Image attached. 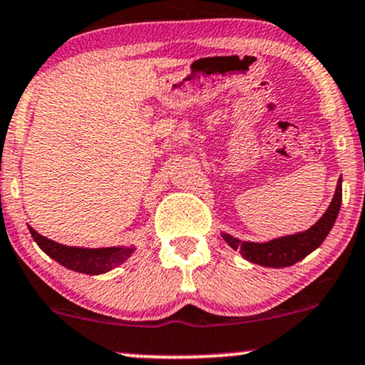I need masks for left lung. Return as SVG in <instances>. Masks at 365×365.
Listing matches in <instances>:
<instances>
[{
	"label": "left lung",
	"instance_id": "left-lung-1",
	"mask_svg": "<svg viewBox=\"0 0 365 365\" xmlns=\"http://www.w3.org/2000/svg\"><path fill=\"white\" fill-rule=\"evenodd\" d=\"M341 207V178L338 179L335 195H333L331 203L323 217L316 222L314 225L309 227L304 232H297L292 235H284V237L272 239L267 242H250L241 241V239L234 237V235L222 232L224 241L229 244L232 250H237L242 255L244 259L251 261V263L259 264V267L268 268H285L292 267L311 255L312 251L318 250L323 244L329 230L335 225V220L340 213Z\"/></svg>",
	"mask_w": 365,
	"mask_h": 365
}]
</instances>
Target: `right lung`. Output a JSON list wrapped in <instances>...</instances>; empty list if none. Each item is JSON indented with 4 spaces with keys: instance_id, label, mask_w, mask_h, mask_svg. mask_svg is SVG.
Returning a JSON list of instances; mask_svg holds the SVG:
<instances>
[{
    "instance_id": "1",
    "label": "right lung",
    "mask_w": 365,
    "mask_h": 365,
    "mask_svg": "<svg viewBox=\"0 0 365 365\" xmlns=\"http://www.w3.org/2000/svg\"><path fill=\"white\" fill-rule=\"evenodd\" d=\"M30 234L37 246L49 258L58 261L64 268L85 275H102L124 263L135 252V246H113V247H73L54 242L34 230L29 225Z\"/></svg>"
}]
</instances>
